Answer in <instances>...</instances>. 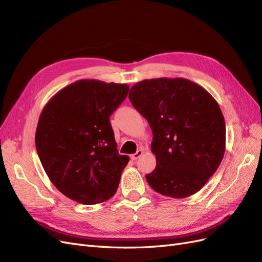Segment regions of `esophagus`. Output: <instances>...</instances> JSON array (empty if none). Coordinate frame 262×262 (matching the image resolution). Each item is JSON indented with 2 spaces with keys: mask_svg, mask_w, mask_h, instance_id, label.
Instances as JSON below:
<instances>
[{
  "mask_svg": "<svg viewBox=\"0 0 262 262\" xmlns=\"http://www.w3.org/2000/svg\"><path fill=\"white\" fill-rule=\"evenodd\" d=\"M143 153H144V150L142 149V148L138 149V150H137V153H134V154H132V155H131V160H132V161H136V160H138V158H139V157H141V156H142V154H143Z\"/></svg>",
  "mask_w": 262,
  "mask_h": 262,
  "instance_id": "1",
  "label": "esophagus"
}]
</instances>
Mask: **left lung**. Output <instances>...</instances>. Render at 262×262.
I'll use <instances>...</instances> for the list:
<instances>
[{
  "label": "left lung",
  "instance_id": "left-lung-1",
  "mask_svg": "<svg viewBox=\"0 0 262 262\" xmlns=\"http://www.w3.org/2000/svg\"><path fill=\"white\" fill-rule=\"evenodd\" d=\"M129 99L153 132L156 167L145 176L148 185L175 199L199 191L225 153V120L217 101L182 77L141 81L131 87Z\"/></svg>",
  "mask_w": 262,
  "mask_h": 262
}]
</instances>
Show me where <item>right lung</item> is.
<instances>
[{"label":"right lung","mask_w":262,"mask_h":262,"mask_svg":"<svg viewBox=\"0 0 262 262\" xmlns=\"http://www.w3.org/2000/svg\"><path fill=\"white\" fill-rule=\"evenodd\" d=\"M128 92V84L80 80L43 107L37 153L47 176L69 199L91 205L117 192L129 156L119 154L109 117Z\"/></svg>","instance_id":"right-lung-1"}]
</instances>
